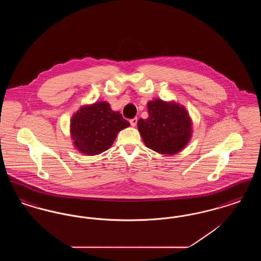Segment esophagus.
<instances>
[{
	"label": "esophagus",
	"instance_id": "34e87169",
	"mask_svg": "<svg viewBox=\"0 0 261 261\" xmlns=\"http://www.w3.org/2000/svg\"><path fill=\"white\" fill-rule=\"evenodd\" d=\"M137 121H138V119H137V117H135V118H133V119H131V120H130V124H131V126L135 127L137 124Z\"/></svg>",
	"mask_w": 261,
	"mask_h": 261
}]
</instances>
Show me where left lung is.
<instances>
[{
  "label": "left lung",
  "instance_id": "1",
  "mask_svg": "<svg viewBox=\"0 0 261 261\" xmlns=\"http://www.w3.org/2000/svg\"><path fill=\"white\" fill-rule=\"evenodd\" d=\"M149 117L140 118L138 129L145 145L162 154L184 149L192 135V120L183 106L156 99L148 102Z\"/></svg>",
  "mask_w": 261,
  "mask_h": 261
}]
</instances>
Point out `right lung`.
I'll return each mask as SVG.
<instances>
[{
    "label": "right lung",
    "instance_id": "right-lung-1",
    "mask_svg": "<svg viewBox=\"0 0 261 261\" xmlns=\"http://www.w3.org/2000/svg\"><path fill=\"white\" fill-rule=\"evenodd\" d=\"M130 123L121 113L113 112L107 101L83 106L70 120L75 148L87 155L99 154L112 147L118 132Z\"/></svg>",
    "mask_w": 261,
    "mask_h": 261
}]
</instances>
